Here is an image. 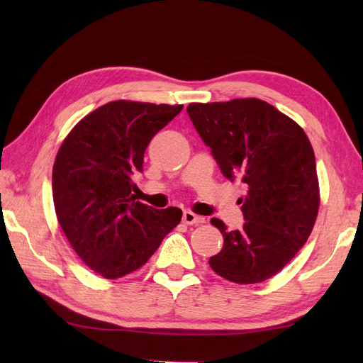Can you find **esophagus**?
I'll return each instance as SVG.
<instances>
[{
    "label": "esophagus",
    "mask_w": 363,
    "mask_h": 363,
    "mask_svg": "<svg viewBox=\"0 0 363 363\" xmlns=\"http://www.w3.org/2000/svg\"><path fill=\"white\" fill-rule=\"evenodd\" d=\"M182 221L186 223V225H195V226H198V225H201V223H204L206 220L203 217H199V215L194 213V212L186 211V212L182 213Z\"/></svg>",
    "instance_id": "esophagus-1"
}]
</instances>
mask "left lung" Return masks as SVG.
I'll return each instance as SVG.
<instances>
[{"instance_id":"left-lung-1","label":"left lung","mask_w":363,"mask_h":363,"mask_svg":"<svg viewBox=\"0 0 363 363\" xmlns=\"http://www.w3.org/2000/svg\"><path fill=\"white\" fill-rule=\"evenodd\" d=\"M196 133L209 146L221 173L238 179L243 228L223 234V248L209 259L217 274L237 284L267 281L303 248L320 206L317 165L306 133L262 99L189 104Z\"/></svg>"}]
</instances>
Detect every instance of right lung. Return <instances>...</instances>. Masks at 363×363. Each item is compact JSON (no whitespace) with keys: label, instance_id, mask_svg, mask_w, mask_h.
Returning a JSON list of instances; mask_svg holds the SVG:
<instances>
[{"label":"right lung","instance_id":"1","mask_svg":"<svg viewBox=\"0 0 363 363\" xmlns=\"http://www.w3.org/2000/svg\"><path fill=\"white\" fill-rule=\"evenodd\" d=\"M182 106L112 101L84 117L64 140L52 167L59 225L95 273L117 279L146 264L179 225L177 207L154 209L133 195L151 138Z\"/></svg>","mask_w":363,"mask_h":363}]
</instances>
